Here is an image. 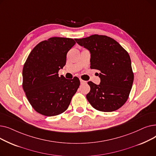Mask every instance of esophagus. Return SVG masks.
I'll return each instance as SVG.
<instances>
[{
  "instance_id": "34e87169",
  "label": "esophagus",
  "mask_w": 156,
  "mask_h": 156,
  "mask_svg": "<svg viewBox=\"0 0 156 156\" xmlns=\"http://www.w3.org/2000/svg\"><path fill=\"white\" fill-rule=\"evenodd\" d=\"M80 83H81V85H83V84H86L87 83V81L80 79Z\"/></svg>"
}]
</instances>
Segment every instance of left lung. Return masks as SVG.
Listing matches in <instances>:
<instances>
[{"label": "left lung", "instance_id": "8db88e82", "mask_svg": "<svg viewBox=\"0 0 156 156\" xmlns=\"http://www.w3.org/2000/svg\"><path fill=\"white\" fill-rule=\"evenodd\" d=\"M91 53L90 68L100 71L101 83L88 81L90 91L87 94L89 103L95 109L112 112L119 109L128 99L134 75L128 52L113 38L93 35L75 39Z\"/></svg>", "mask_w": 156, "mask_h": 156}]
</instances>
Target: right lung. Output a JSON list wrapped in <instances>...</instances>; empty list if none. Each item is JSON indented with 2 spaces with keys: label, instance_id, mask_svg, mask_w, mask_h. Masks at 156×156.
<instances>
[{
  "label": "right lung",
  "instance_id": "obj_1",
  "mask_svg": "<svg viewBox=\"0 0 156 156\" xmlns=\"http://www.w3.org/2000/svg\"><path fill=\"white\" fill-rule=\"evenodd\" d=\"M76 44L73 38L52 37L38 43L31 51L23 69V88L37 112L54 116L68 108L80 85L78 77L59 76L66 54Z\"/></svg>",
  "mask_w": 156,
  "mask_h": 156
}]
</instances>
